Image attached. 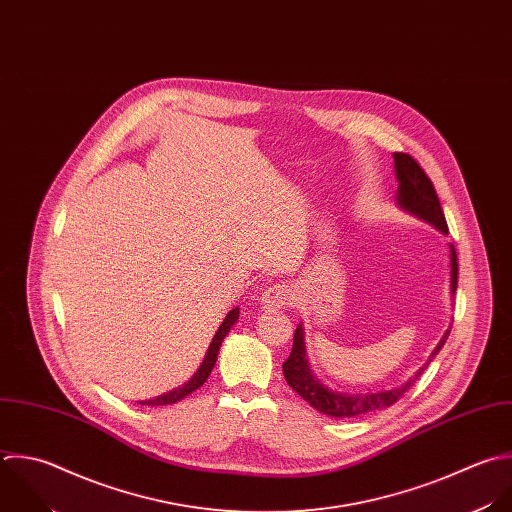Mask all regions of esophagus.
Wrapping results in <instances>:
<instances>
[{
    "label": "esophagus",
    "instance_id": "34e87169",
    "mask_svg": "<svg viewBox=\"0 0 512 512\" xmlns=\"http://www.w3.org/2000/svg\"><path fill=\"white\" fill-rule=\"evenodd\" d=\"M261 303L265 309H283L291 303V289L287 285H273L263 293Z\"/></svg>",
    "mask_w": 512,
    "mask_h": 512
}]
</instances>
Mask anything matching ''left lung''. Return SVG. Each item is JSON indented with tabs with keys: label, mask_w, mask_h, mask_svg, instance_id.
<instances>
[{
	"label": "left lung",
	"mask_w": 512,
	"mask_h": 512,
	"mask_svg": "<svg viewBox=\"0 0 512 512\" xmlns=\"http://www.w3.org/2000/svg\"><path fill=\"white\" fill-rule=\"evenodd\" d=\"M395 157V171L399 179V205L407 209L409 213L433 223L439 231L449 233V225L445 221V213L441 209L439 195L435 191L433 181L425 173V169L419 165V161L409 153H393ZM457 275H459V263H457V251L451 245V291L455 295L457 291ZM451 331L445 333L441 343L437 345L433 357L443 349L447 343ZM431 361V359H429ZM425 371V367L399 389L393 391H381V393H369V395H345L335 393L323 387L311 373L307 357H305V343H303V327L299 325L293 337V349L289 359L283 363V375L289 387L301 395L313 409H317L323 415L337 417V419H351V417H363L367 413H375L381 409H387L395 405L403 395L415 385L419 375Z\"/></svg>",
	"instance_id": "1"
}]
</instances>
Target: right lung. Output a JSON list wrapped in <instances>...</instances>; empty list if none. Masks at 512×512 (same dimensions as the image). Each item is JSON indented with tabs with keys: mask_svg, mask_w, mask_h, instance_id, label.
<instances>
[{
	"mask_svg": "<svg viewBox=\"0 0 512 512\" xmlns=\"http://www.w3.org/2000/svg\"><path fill=\"white\" fill-rule=\"evenodd\" d=\"M237 317H239V309H233V311H229V315L225 317L223 325L219 327V331L215 333V337H213V341H211V345H209V351H207V355H205V361H203V365L199 367V371L195 373V377H193L189 383H185L183 387H179V389H175V391H169V393H165V395H161V397H157V399H151V401H141V405H147V407L171 405V403H177V401H181L183 397H187V395H189V393H193L195 389H199V387H201V385L207 381V377L211 375V371H213V367H215V361H217V353H219L221 341H223V339H225V335L231 331V327L235 325Z\"/></svg>",
	"mask_w": 512,
	"mask_h": 512,
	"instance_id": "add662e5",
	"label": "right lung"
}]
</instances>
